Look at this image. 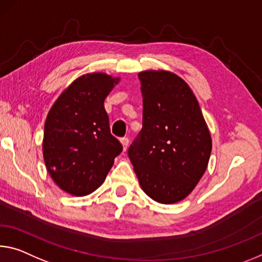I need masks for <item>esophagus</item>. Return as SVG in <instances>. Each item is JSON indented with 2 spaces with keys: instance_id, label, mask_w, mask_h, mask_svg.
Returning a JSON list of instances; mask_svg holds the SVG:
<instances>
[{
  "instance_id": "34e87169",
  "label": "esophagus",
  "mask_w": 262,
  "mask_h": 262,
  "mask_svg": "<svg viewBox=\"0 0 262 262\" xmlns=\"http://www.w3.org/2000/svg\"><path fill=\"white\" fill-rule=\"evenodd\" d=\"M128 143H129V140H128V138H122L121 139V144H122V147H123V151L127 150Z\"/></svg>"
}]
</instances>
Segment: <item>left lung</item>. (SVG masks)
Masks as SVG:
<instances>
[{
    "mask_svg": "<svg viewBox=\"0 0 262 262\" xmlns=\"http://www.w3.org/2000/svg\"><path fill=\"white\" fill-rule=\"evenodd\" d=\"M143 124L128 149L141 188L161 204L183 201L209 164L212 140L196 97L177 74L139 73Z\"/></svg>",
    "mask_w": 262,
    "mask_h": 262,
    "instance_id": "left-lung-1",
    "label": "left lung"
}]
</instances>
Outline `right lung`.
I'll return each mask as SVG.
<instances>
[{"mask_svg":"<svg viewBox=\"0 0 262 262\" xmlns=\"http://www.w3.org/2000/svg\"><path fill=\"white\" fill-rule=\"evenodd\" d=\"M119 77L102 72L77 78L58 97L44 124L43 157L48 172L72 196L97 190L122 151L110 130L103 101Z\"/></svg>","mask_w":262,"mask_h":262,"instance_id":"add662e5","label":"right lung"}]
</instances>
